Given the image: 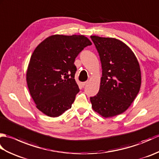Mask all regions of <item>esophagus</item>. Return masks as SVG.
I'll list each match as a JSON object with an SVG mask.
<instances>
[{
  "label": "esophagus",
  "instance_id": "esophagus-1",
  "mask_svg": "<svg viewBox=\"0 0 159 159\" xmlns=\"http://www.w3.org/2000/svg\"><path fill=\"white\" fill-rule=\"evenodd\" d=\"M87 83H88V82H87V81L83 82V83H82V85H83V86H85V85H87Z\"/></svg>",
  "mask_w": 159,
  "mask_h": 159
}]
</instances>
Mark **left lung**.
Returning a JSON list of instances; mask_svg holds the SVG:
<instances>
[{"instance_id": "1", "label": "left lung", "mask_w": 159, "mask_h": 159, "mask_svg": "<svg viewBox=\"0 0 159 159\" xmlns=\"http://www.w3.org/2000/svg\"><path fill=\"white\" fill-rule=\"evenodd\" d=\"M99 54L102 74L99 92L90 97L93 109L104 117L124 112L139 92V62L131 49L112 38L90 37Z\"/></svg>"}]
</instances>
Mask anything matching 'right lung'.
Listing matches in <instances>:
<instances>
[{
  "label": "right lung",
  "mask_w": 159,
  "mask_h": 159,
  "mask_svg": "<svg viewBox=\"0 0 159 159\" xmlns=\"http://www.w3.org/2000/svg\"><path fill=\"white\" fill-rule=\"evenodd\" d=\"M92 45L84 35H55L45 39L33 52L26 82L38 109L58 117L71 109L79 88L74 79L76 57Z\"/></svg>",
  "instance_id": "1"
}]
</instances>
